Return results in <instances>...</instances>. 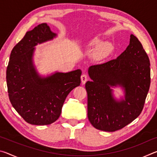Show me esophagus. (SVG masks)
Returning a JSON list of instances; mask_svg holds the SVG:
<instances>
[{
  "instance_id": "esophagus-1",
  "label": "esophagus",
  "mask_w": 157,
  "mask_h": 157,
  "mask_svg": "<svg viewBox=\"0 0 157 157\" xmlns=\"http://www.w3.org/2000/svg\"><path fill=\"white\" fill-rule=\"evenodd\" d=\"M81 80H82V84H85L86 82V81L88 80V76H87L86 75H85V74H84V75H82Z\"/></svg>"
}]
</instances>
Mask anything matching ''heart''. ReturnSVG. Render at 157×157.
Masks as SVG:
<instances>
[{
    "instance_id": "heart-1",
    "label": "heart",
    "mask_w": 157,
    "mask_h": 157,
    "mask_svg": "<svg viewBox=\"0 0 157 157\" xmlns=\"http://www.w3.org/2000/svg\"><path fill=\"white\" fill-rule=\"evenodd\" d=\"M90 46L95 48L100 49V53L102 55L107 54L110 50L107 44L103 43V42L98 40V39H95V40L92 41L90 44Z\"/></svg>"
}]
</instances>
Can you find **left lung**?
Returning <instances> with one entry per match:
<instances>
[{"mask_svg":"<svg viewBox=\"0 0 157 157\" xmlns=\"http://www.w3.org/2000/svg\"><path fill=\"white\" fill-rule=\"evenodd\" d=\"M150 63L142 44L133 34L129 45L116 59L91 66V82L85 85L88 96V118L95 128L105 132L123 129L139 116L150 85ZM125 89V100L113 99L111 86Z\"/></svg>","mask_w":157,"mask_h":157,"instance_id":"obj_1","label":"left lung"}]
</instances>
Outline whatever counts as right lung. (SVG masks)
Here are the masks:
<instances>
[{
	"label": "right lung",
	"instance_id": "add662e5",
	"mask_svg": "<svg viewBox=\"0 0 157 157\" xmlns=\"http://www.w3.org/2000/svg\"><path fill=\"white\" fill-rule=\"evenodd\" d=\"M56 34L46 23H41L25 36L13 49L6 71L9 98L25 121L46 125L56 121L66 97L81 83L82 71L57 73L41 78L33 65L34 46L52 39Z\"/></svg>",
	"mask_w": 157,
	"mask_h": 157
}]
</instances>
